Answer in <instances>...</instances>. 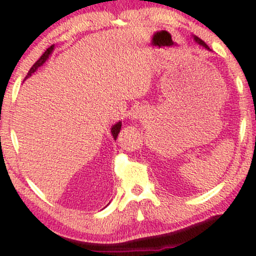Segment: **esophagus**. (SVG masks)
I'll list each match as a JSON object with an SVG mask.
<instances>
[{
    "mask_svg": "<svg viewBox=\"0 0 256 256\" xmlns=\"http://www.w3.org/2000/svg\"><path fill=\"white\" fill-rule=\"evenodd\" d=\"M131 116H131L132 119H134V120H137V119H143V118H144V116H146V114L143 113L142 110H134V113L131 114Z\"/></svg>",
    "mask_w": 256,
    "mask_h": 256,
    "instance_id": "obj_1",
    "label": "esophagus"
}]
</instances>
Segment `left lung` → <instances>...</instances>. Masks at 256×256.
I'll return each instance as SVG.
<instances>
[{"label": "left lung", "instance_id": "8db88e82", "mask_svg": "<svg viewBox=\"0 0 256 256\" xmlns=\"http://www.w3.org/2000/svg\"><path fill=\"white\" fill-rule=\"evenodd\" d=\"M194 40H196V42H198V43L200 44V46H204V48H206V49H208V50H210V46H207V44H206V43L204 42V40H201V38H198V36H194Z\"/></svg>", "mask_w": 256, "mask_h": 256}]
</instances>
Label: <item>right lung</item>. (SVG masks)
<instances>
[{"label": "right lung", "mask_w": 256, "mask_h": 256, "mask_svg": "<svg viewBox=\"0 0 256 256\" xmlns=\"http://www.w3.org/2000/svg\"><path fill=\"white\" fill-rule=\"evenodd\" d=\"M52 50H54V46H49L48 49H46V52H44V54L42 55V56H40V58H38V60L36 61V62L34 64V66L31 67L30 68V71L28 72V76H26L25 77V79L26 78H28V77H31V74L32 73H34L38 70V67H40L42 66V64L46 62V60H48V58H49V55L52 54ZM120 128H122V122H116V125H113V128H110V132H112V134H113V138H114V140H116V137H118V134L120 132Z\"/></svg>", "instance_id": "add662e5"}]
</instances>
